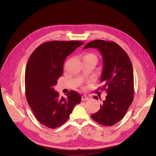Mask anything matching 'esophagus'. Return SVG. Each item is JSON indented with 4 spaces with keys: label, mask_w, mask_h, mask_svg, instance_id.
Instances as JSON below:
<instances>
[{
    "label": "esophagus",
    "mask_w": 156,
    "mask_h": 156,
    "mask_svg": "<svg viewBox=\"0 0 156 156\" xmlns=\"http://www.w3.org/2000/svg\"><path fill=\"white\" fill-rule=\"evenodd\" d=\"M89 99H90V98H89L88 96H87L86 95H83V96H82V98H81L82 101H87Z\"/></svg>",
    "instance_id": "1"
}]
</instances>
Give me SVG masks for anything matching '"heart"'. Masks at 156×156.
<instances>
[{"label": "heart", "instance_id": "1", "mask_svg": "<svg viewBox=\"0 0 156 156\" xmlns=\"http://www.w3.org/2000/svg\"><path fill=\"white\" fill-rule=\"evenodd\" d=\"M87 58H92V59H94L96 61H97L96 56L94 54H91V53H87L83 55V59H87Z\"/></svg>", "mask_w": 156, "mask_h": 156}]
</instances>
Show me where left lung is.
I'll return each instance as SVG.
<instances>
[{
  "label": "left lung",
  "instance_id": "obj_1",
  "mask_svg": "<svg viewBox=\"0 0 156 156\" xmlns=\"http://www.w3.org/2000/svg\"><path fill=\"white\" fill-rule=\"evenodd\" d=\"M91 48L97 49L102 56L101 81L107 93L99 110L91 117L102 125L112 126L123 118L133 100L132 64L126 52L115 42L97 39L88 42L83 49ZM94 98L98 99L96 96Z\"/></svg>",
  "mask_w": 156,
  "mask_h": 156
}]
</instances>
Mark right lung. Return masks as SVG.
I'll return each instance as SVG.
<instances>
[{
    "instance_id": "1",
    "label": "right lung",
    "mask_w": 156,
    "mask_h": 156,
    "mask_svg": "<svg viewBox=\"0 0 156 156\" xmlns=\"http://www.w3.org/2000/svg\"><path fill=\"white\" fill-rule=\"evenodd\" d=\"M84 42L52 41L39 46L30 57L25 71V93L33 112L42 125L50 128L61 126L70 117L81 95L71 91L59 97L54 86L63 74L65 58Z\"/></svg>"
}]
</instances>
